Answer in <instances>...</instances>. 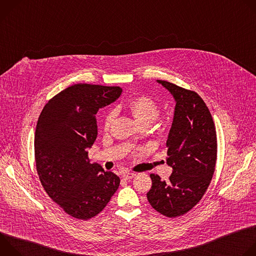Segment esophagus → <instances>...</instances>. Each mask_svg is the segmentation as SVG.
Returning <instances> with one entry per match:
<instances>
[{"mask_svg": "<svg viewBox=\"0 0 256 256\" xmlns=\"http://www.w3.org/2000/svg\"><path fill=\"white\" fill-rule=\"evenodd\" d=\"M134 176H136V173H134V172H124L122 174V178L126 180H130V179L134 178Z\"/></svg>", "mask_w": 256, "mask_h": 256, "instance_id": "obj_1", "label": "esophagus"}]
</instances>
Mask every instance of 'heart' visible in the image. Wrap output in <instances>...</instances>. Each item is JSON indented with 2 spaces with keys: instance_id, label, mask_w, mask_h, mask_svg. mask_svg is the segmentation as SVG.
Wrapping results in <instances>:
<instances>
[{
  "instance_id": "b5f03b06",
  "label": "heart",
  "mask_w": 256,
  "mask_h": 256,
  "mask_svg": "<svg viewBox=\"0 0 256 256\" xmlns=\"http://www.w3.org/2000/svg\"><path fill=\"white\" fill-rule=\"evenodd\" d=\"M122 107L134 116L138 124H151L158 118L161 112V107L156 100L147 95H140L128 100ZM114 120V112H108L104 116V128H110Z\"/></svg>"
}]
</instances>
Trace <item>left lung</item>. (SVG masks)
<instances>
[{"label": "left lung", "mask_w": 256, "mask_h": 256, "mask_svg": "<svg viewBox=\"0 0 256 256\" xmlns=\"http://www.w3.org/2000/svg\"><path fill=\"white\" fill-rule=\"evenodd\" d=\"M174 97L176 105L167 146L168 180L151 174L150 204L160 214L175 218L186 214L204 196L216 162V134L208 106L194 91L157 80Z\"/></svg>", "instance_id": "8db88e82"}]
</instances>
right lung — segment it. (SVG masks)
<instances>
[{
  "label": "right lung",
  "instance_id": "add662e5",
  "mask_svg": "<svg viewBox=\"0 0 256 256\" xmlns=\"http://www.w3.org/2000/svg\"><path fill=\"white\" fill-rule=\"evenodd\" d=\"M118 86L72 85L44 107L36 124V170L48 196L68 214L88 220L98 214L118 190L120 179L91 164L88 149L97 138L96 114L116 101Z\"/></svg>",
  "mask_w": 256,
  "mask_h": 256
}]
</instances>
